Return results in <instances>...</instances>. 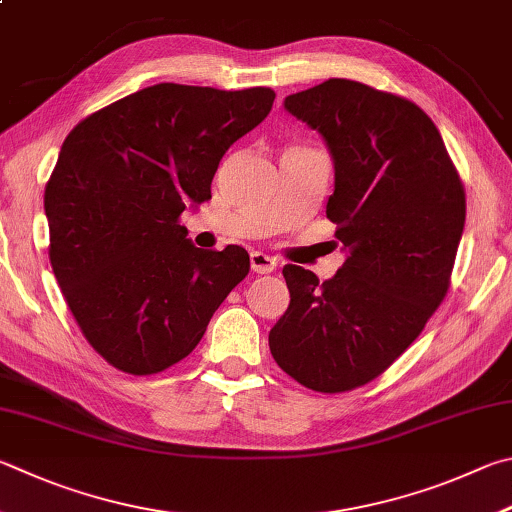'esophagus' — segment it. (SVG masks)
I'll list each match as a JSON object with an SVG mask.
<instances>
[{
  "label": "esophagus",
  "instance_id": "34e87169",
  "mask_svg": "<svg viewBox=\"0 0 512 512\" xmlns=\"http://www.w3.org/2000/svg\"><path fill=\"white\" fill-rule=\"evenodd\" d=\"M250 268H253V273L266 275V273L275 271L277 262H275V257L262 253V250H255V253H250Z\"/></svg>",
  "mask_w": 512,
  "mask_h": 512
}]
</instances>
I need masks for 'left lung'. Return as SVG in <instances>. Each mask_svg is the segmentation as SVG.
I'll return each instance as SVG.
<instances>
[{
    "instance_id": "1",
    "label": "left lung",
    "mask_w": 512,
    "mask_h": 512,
    "mask_svg": "<svg viewBox=\"0 0 512 512\" xmlns=\"http://www.w3.org/2000/svg\"><path fill=\"white\" fill-rule=\"evenodd\" d=\"M284 107L318 129L333 156L327 217L347 259L322 284L284 266L291 304L268 345L300 385L349 392L383 374L443 302L466 192L439 129L412 100L331 78Z\"/></svg>"
}]
</instances>
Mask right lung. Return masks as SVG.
Masks as SVG:
<instances>
[{
	"instance_id": "add662e5",
	"label": "right lung",
	"mask_w": 512,
	"mask_h": 512,
	"mask_svg": "<svg viewBox=\"0 0 512 512\" xmlns=\"http://www.w3.org/2000/svg\"><path fill=\"white\" fill-rule=\"evenodd\" d=\"M273 100L268 87L161 82L64 138L44 190L49 259L82 336L109 365L134 376L176 365L248 275L244 248H197L179 219L212 197L221 156Z\"/></svg>"
}]
</instances>
